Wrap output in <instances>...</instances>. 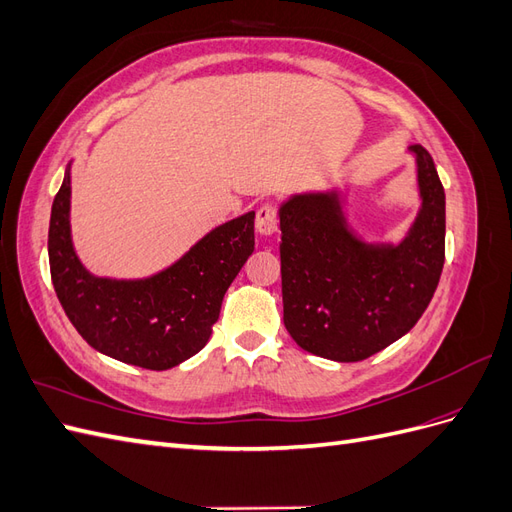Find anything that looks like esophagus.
Wrapping results in <instances>:
<instances>
[{
	"instance_id": "obj_1",
	"label": "esophagus",
	"mask_w": 512,
	"mask_h": 512,
	"mask_svg": "<svg viewBox=\"0 0 512 512\" xmlns=\"http://www.w3.org/2000/svg\"><path fill=\"white\" fill-rule=\"evenodd\" d=\"M277 224H280V218H277V205L265 203L256 211V230L260 235H273V232H277Z\"/></svg>"
}]
</instances>
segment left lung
Returning <instances> with one entry per match:
<instances>
[{
	"mask_svg": "<svg viewBox=\"0 0 512 512\" xmlns=\"http://www.w3.org/2000/svg\"><path fill=\"white\" fill-rule=\"evenodd\" d=\"M410 151L423 205L399 245L354 237L337 192L299 194L280 207L284 324L303 350L363 361L404 337L427 309L444 267L446 203L429 151Z\"/></svg>",
	"mask_w": 512,
	"mask_h": 512,
	"instance_id": "1",
	"label": "left lung"
}]
</instances>
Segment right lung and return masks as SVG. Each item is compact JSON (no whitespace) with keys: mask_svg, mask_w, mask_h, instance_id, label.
Returning <instances> with one entry per match:
<instances>
[{"mask_svg":"<svg viewBox=\"0 0 512 512\" xmlns=\"http://www.w3.org/2000/svg\"><path fill=\"white\" fill-rule=\"evenodd\" d=\"M254 252V211L200 239L147 280L91 275L70 237V170L53 200L49 265L57 299L85 342L121 363L164 371L209 342L222 299Z\"/></svg>","mask_w":512,"mask_h":512,"instance_id":"add662e5","label":"right lung"}]
</instances>
